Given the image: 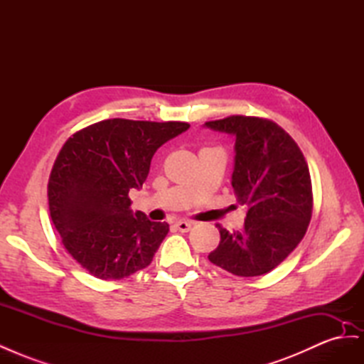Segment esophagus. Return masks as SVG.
Returning a JSON list of instances; mask_svg holds the SVG:
<instances>
[{"mask_svg":"<svg viewBox=\"0 0 364 364\" xmlns=\"http://www.w3.org/2000/svg\"><path fill=\"white\" fill-rule=\"evenodd\" d=\"M191 226H193L191 222H176L174 223V228L178 229V230H181V232H188V230L191 229Z\"/></svg>","mask_w":364,"mask_h":364,"instance_id":"esophagus-1","label":"esophagus"}]
</instances>
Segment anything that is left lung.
<instances>
[{"label":"left lung","mask_w":364,"mask_h":364,"mask_svg":"<svg viewBox=\"0 0 364 364\" xmlns=\"http://www.w3.org/2000/svg\"><path fill=\"white\" fill-rule=\"evenodd\" d=\"M206 127L235 136L232 188L247 205L245 228L218 225L208 258L237 277H259L287 258L304 238L313 211L311 178L294 139L270 119L232 115Z\"/></svg>","instance_id":"obj_1"}]
</instances>
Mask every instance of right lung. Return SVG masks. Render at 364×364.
Returning a JSON list of instances; mask_svg holds the SVG:
<instances>
[{"label": "right lung", "instance_id": "right-lung-1", "mask_svg": "<svg viewBox=\"0 0 364 364\" xmlns=\"http://www.w3.org/2000/svg\"><path fill=\"white\" fill-rule=\"evenodd\" d=\"M188 127L112 118L63 144L48 181L50 215L65 249L92 277L123 279L151 262L168 225L132 211L129 191L142 188L155 151Z\"/></svg>", "mask_w": 364, "mask_h": 364}]
</instances>
